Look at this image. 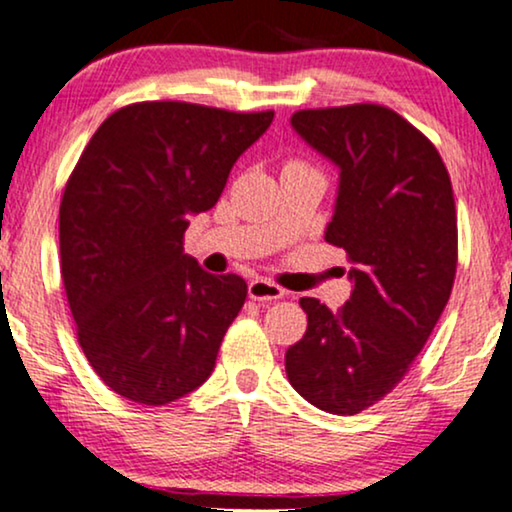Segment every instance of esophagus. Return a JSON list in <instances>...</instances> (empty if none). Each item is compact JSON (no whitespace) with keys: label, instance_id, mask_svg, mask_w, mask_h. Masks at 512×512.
I'll return each mask as SVG.
<instances>
[{"label":"esophagus","instance_id":"obj_1","mask_svg":"<svg viewBox=\"0 0 512 512\" xmlns=\"http://www.w3.org/2000/svg\"><path fill=\"white\" fill-rule=\"evenodd\" d=\"M248 295L257 302H271V300H281V297L286 295V290L274 281H267V278H255V281L248 286Z\"/></svg>","mask_w":512,"mask_h":512}]
</instances>
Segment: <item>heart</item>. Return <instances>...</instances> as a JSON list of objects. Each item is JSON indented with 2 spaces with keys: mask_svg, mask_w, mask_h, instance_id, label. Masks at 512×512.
<instances>
[{
  "mask_svg": "<svg viewBox=\"0 0 512 512\" xmlns=\"http://www.w3.org/2000/svg\"><path fill=\"white\" fill-rule=\"evenodd\" d=\"M288 165H297V163H288Z\"/></svg>",
  "mask_w": 512,
  "mask_h": 512,
  "instance_id": "b5f03b06",
  "label": "heart"
}]
</instances>
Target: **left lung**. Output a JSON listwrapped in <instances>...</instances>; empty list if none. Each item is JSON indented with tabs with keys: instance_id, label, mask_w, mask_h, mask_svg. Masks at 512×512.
<instances>
[{
	"instance_id": "1",
	"label": "left lung",
	"mask_w": 512,
	"mask_h": 512,
	"mask_svg": "<svg viewBox=\"0 0 512 512\" xmlns=\"http://www.w3.org/2000/svg\"><path fill=\"white\" fill-rule=\"evenodd\" d=\"M290 122L340 167L326 241L347 252L354 290L338 312L302 297L307 333L286 373L316 409L354 416L401 383L449 302L454 189L435 144L392 108H307Z\"/></svg>"
}]
</instances>
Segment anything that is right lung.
Returning a JSON list of instances; mask_svg holds the SVG:
<instances>
[{
    "instance_id": "right-lung-1",
    "label": "right lung",
    "mask_w": 512,
    "mask_h": 512,
    "mask_svg": "<svg viewBox=\"0 0 512 512\" xmlns=\"http://www.w3.org/2000/svg\"><path fill=\"white\" fill-rule=\"evenodd\" d=\"M271 120L139 101L84 146L58 212L61 278L84 357L120 397L163 406L210 378L248 283L200 269L184 234Z\"/></svg>"
}]
</instances>
